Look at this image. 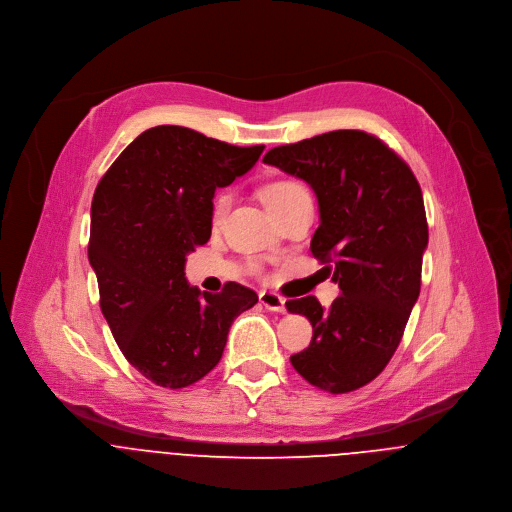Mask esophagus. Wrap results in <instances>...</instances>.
Wrapping results in <instances>:
<instances>
[{
  "mask_svg": "<svg viewBox=\"0 0 512 512\" xmlns=\"http://www.w3.org/2000/svg\"><path fill=\"white\" fill-rule=\"evenodd\" d=\"M260 304L270 312H286V300L274 292H260Z\"/></svg>",
  "mask_w": 512,
  "mask_h": 512,
  "instance_id": "esophagus-1",
  "label": "esophagus"
}]
</instances>
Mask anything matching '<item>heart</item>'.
Here are the masks:
<instances>
[{
    "instance_id": "heart-1",
    "label": "heart",
    "mask_w": 512,
    "mask_h": 512,
    "mask_svg": "<svg viewBox=\"0 0 512 512\" xmlns=\"http://www.w3.org/2000/svg\"><path fill=\"white\" fill-rule=\"evenodd\" d=\"M300 194H308L302 184L292 182V180H280V182H274L264 188L262 200L266 206H274V204H280V202L290 200ZM226 208H228V196H218L214 202V220H220L224 216Z\"/></svg>"
}]
</instances>
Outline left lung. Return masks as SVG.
I'll return each instance as SVG.
<instances>
[{"mask_svg":"<svg viewBox=\"0 0 512 512\" xmlns=\"http://www.w3.org/2000/svg\"><path fill=\"white\" fill-rule=\"evenodd\" d=\"M264 164L316 194L320 226L310 250L340 288L330 308L314 296L286 302L312 324L310 346L290 362L322 390H356L384 370L420 294L428 246L420 186L388 146L360 130L272 148Z\"/></svg>","mask_w":512,"mask_h":512,"instance_id":"obj_1","label":"left lung"}]
</instances>
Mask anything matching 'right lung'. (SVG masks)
I'll list each match as a JSON object with an SVG mask.
<instances>
[{"instance_id":"1","label":"right lung","mask_w":512,"mask_h":512,"mask_svg":"<svg viewBox=\"0 0 512 512\" xmlns=\"http://www.w3.org/2000/svg\"><path fill=\"white\" fill-rule=\"evenodd\" d=\"M264 146L238 148L182 126L142 132L92 200L88 258L102 314L128 362L184 388L222 358L236 316L258 302L228 282L210 294L186 278V256L212 234L214 192L254 168Z\"/></svg>"}]
</instances>
